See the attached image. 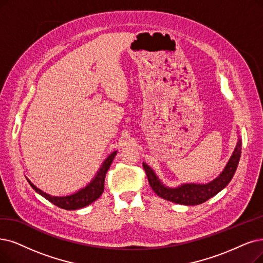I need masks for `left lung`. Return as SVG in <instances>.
I'll return each mask as SVG.
<instances>
[{"mask_svg":"<svg viewBox=\"0 0 263 263\" xmlns=\"http://www.w3.org/2000/svg\"><path fill=\"white\" fill-rule=\"evenodd\" d=\"M240 153L241 140L238 139L223 171L214 180L208 183H182L176 187L165 185L149 165L145 163H142V165L152 190L160 197L176 204L198 205L215 196L229 184L236 172Z\"/></svg>","mask_w":263,"mask_h":263,"instance_id":"left-lung-1","label":"left lung"}]
</instances>
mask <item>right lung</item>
<instances>
[{
  "label": "right lung",
  "mask_w": 263,
  "mask_h": 263,
  "mask_svg": "<svg viewBox=\"0 0 263 263\" xmlns=\"http://www.w3.org/2000/svg\"><path fill=\"white\" fill-rule=\"evenodd\" d=\"M117 153H118V151L112 152L107 157V159L103 161L97 174L95 175V177L92 178V180L87 185H85L84 187H82L81 190L77 191L76 193H72L70 195H66V196L49 195V194L42 191L41 189L36 187L32 182L28 179V178H27V180L36 193L45 197L47 201H49L54 205H56L62 209H67V211H74V209H80V208H83V207L91 204L92 202H95L96 199H98L100 197V195L102 194L103 189H104V178H106L107 172L110 168L111 163L115 157V155H117Z\"/></svg>",
  "instance_id": "add662e5"
}]
</instances>
